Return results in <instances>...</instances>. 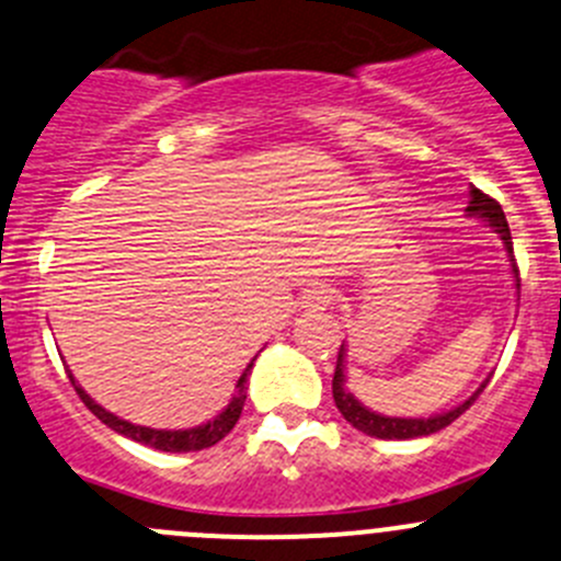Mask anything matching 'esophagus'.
<instances>
[{"label": "esophagus", "mask_w": 561, "mask_h": 561, "mask_svg": "<svg viewBox=\"0 0 561 561\" xmlns=\"http://www.w3.org/2000/svg\"><path fill=\"white\" fill-rule=\"evenodd\" d=\"M330 302H333V289L324 284H313L311 289H306V295H302V308H308V311H324Z\"/></svg>", "instance_id": "1"}]
</instances>
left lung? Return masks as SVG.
Returning a JSON list of instances; mask_svg holds the SVG:
<instances>
[{
  "label": "left lung",
  "instance_id": "8db88e82",
  "mask_svg": "<svg viewBox=\"0 0 561 561\" xmlns=\"http://www.w3.org/2000/svg\"><path fill=\"white\" fill-rule=\"evenodd\" d=\"M468 217H479V220L488 222L490 228H495V231L501 233V239H504V248L506 253H510V261H512V272H515V280H517V289H520V277H517V266H515V255H512V237H510V226H506V217H504V209L499 206V201H493L490 195H484L482 190H477V186H471V201H468ZM344 364H346V346L341 344L339 350V360H335V375H333V399H335V408L341 410V415H344L346 421H350L355 430L366 432V435L371 437H382V440H410V437H424V435H432V432H440L444 426H449L451 421L460 419L462 413H466L468 408L473 404V399L482 393L484 388V380L482 386L477 388V393L473 397H468L466 402L457 404V408L446 410V413H437V415H430V419H393V415H382V413H375V410L364 408V404L357 402L355 397H352L350 391H346V377H344Z\"/></svg>",
  "mask_w": 561,
  "mask_h": 561
}]
</instances>
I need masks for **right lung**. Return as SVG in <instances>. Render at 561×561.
<instances>
[{
  "label": "right lung",
  "mask_w": 561,
  "mask_h": 561,
  "mask_svg": "<svg viewBox=\"0 0 561 561\" xmlns=\"http://www.w3.org/2000/svg\"><path fill=\"white\" fill-rule=\"evenodd\" d=\"M250 369H253V364H250L248 369H244V375L239 377L237 393H233V399L228 402V408L222 410L220 415H215L211 421H206V424L192 426V430H151V426H140V424H131V421L117 419L115 413H110V410H104L101 404H95L93 399L88 397V391L73 380V375L68 377H71L79 399L88 404L90 413H93L99 421H104V424L110 426V430H115L117 435H126L131 437V440H137V444H146L159 451H201L215 446L217 440H222V437H226L228 432L233 430V424L239 421V415H242V408H244V399H248V393H244V382H248Z\"/></svg>",
  "instance_id": "1"
}]
</instances>
